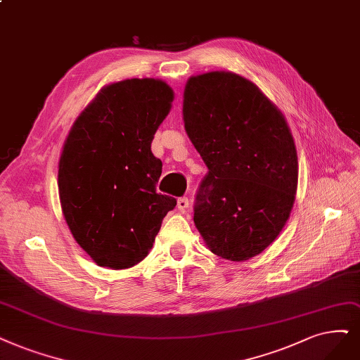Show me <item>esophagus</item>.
<instances>
[{"instance_id":"1","label":"esophagus","mask_w":360,"mask_h":360,"mask_svg":"<svg viewBox=\"0 0 360 360\" xmlns=\"http://www.w3.org/2000/svg\"><path fill=\"white\" fill-rule=\"evenodd\" d=\"M188 206H190V202H188V198L187 197H181V198H178V209L181 210V212H185L188 209Z\"/></svg>"}]
</instances>
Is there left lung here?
I'll return each instance as SVG.
<instances>
[{"mask_svg": "<svg viewBox=\"0 0 360 360\" xmlns=\"http://www.w3.org/2000/svg\"><path fill=\"white\" fill-rule=\"evenodd\" d=\"M182 115L207 166L195 195L197 230L224 259L261 254L297 194L298 157L283 114L250 79L214 71L188 78Z\"/></svg>", "mask_w": 360, "mask_h": 360, "instance_id": "8db88e82", "label": "left lung"}]
</instances>
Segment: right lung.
Here are the masks:
<instances>
[{"label":"right lung","instance_id":"obj_1","mask_svg":"<svg viewBox=\"0 0 360 360\" xmlns=\"http://www.w3.org/2000/svg\"><path fill=\"white\" fill-rule=\"evenodd\" d=\"M173 90L162 79L130 78L103 87L63 143L58 187L66 224L101 267L130 269L176 206L158 194L162 162L151 153Z\"/></svg>","mask_w":360,"mask_h":360}]
</instances>
